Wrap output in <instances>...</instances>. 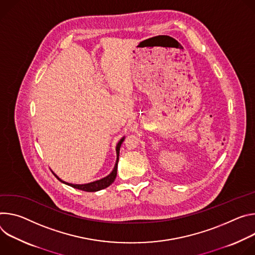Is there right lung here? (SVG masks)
Here are the masks:
<instances>
[{"label": "right lung", "instance_id": "add662e5", "mask_svg": "<svg viewBox=\"0 0 255 255\" xmlns=\"http://www.w3.org/2000/svg\"><path fill=\"white\" fill-rule=\"evenodd\" d=\"M124 139H125V137H123V138L120 140L119 144H118V146H117L118 160H117V163H116L115 169H113L112 172H111L108 176H106V177H104V178H102V179H100V180H97V181H94V182H91V183H87V184H72V183H67V182L63 181L62 179H60L58 176H56L53 172H52V173H53V175H54L56 178H58L60 181H62L63 183H66V184H68V185H70V186H72V187H74V188L81 189V190H84V191L93 192V191H98V190H100V189L106 188V187H108V186H109L113 181H115V179H116V177H117V174H118V163H119L120 149H121L122 143L124 142Z\"/></svg>", "mask_w": 255, "mask_h": 255}]
</instances>
